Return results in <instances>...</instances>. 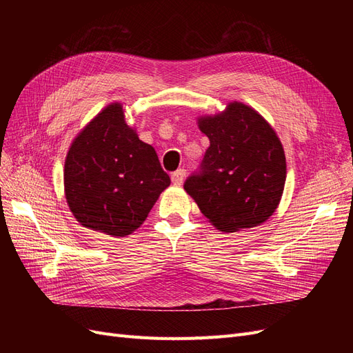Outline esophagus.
Instances as JSON below:
<instances>
[{"mask_svg": "<svg viewBox=\"0 0 353 353\" xmlns=\"http://www.w3.org/2000/svg\"><path fill=\"white\" fill-rule=\"evenodd\" d=\"M170 179H172V183L175 184V185H181L184 183V179H185V169H178V170H175V172L170 175Z\"/></svg>", "mask_w": 353, "mask_h": 353, "instance_id": "1", "label": "esophagus"}]
</instances>
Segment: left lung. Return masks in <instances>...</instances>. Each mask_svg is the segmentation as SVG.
Returning a JSON list of instances; mask_svg holds the SVG:
<instances>
[{"label": "left lung", "mask_w": 353, "mask_h": 353, "mask_svg": "<svg viewBox=\"0 0 353 353\" xmlns=\"http://www.w3.org/2000/svg\"><path fill=\"white\" fill-rule=\"evenodd\" d=\"M199 128L210 145L184 190L219 231L261 225L275 212L284 190L280 138L258 112L239 101L215 116H201Z\"/></svg>", "instance_id": "obj_1"}]
</instances>
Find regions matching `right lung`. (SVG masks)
<instances>
[{
	"label": "right lung",
	"instance_id": "obj_1",
	"mask_svg": "<svg viewBox=\"0 0 353 353\" xmlns=\"http://www.w3.org/2000/svg\"><path fill=\"white\" fill-rule=\"evenodd\" d=\"M63 175L73 216L112 237L140 227L170 184L154 148L126 123L121 103L109 104L74 138Z\"/></svg>",
	"mask_w": 353,
	"mask_h": 353
}]
</instances>
